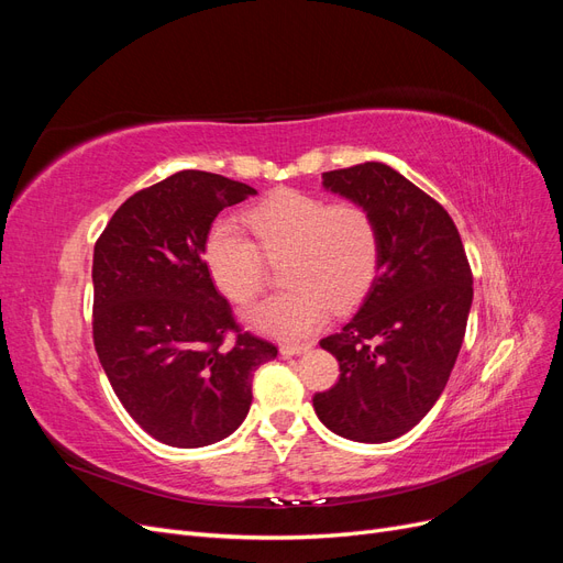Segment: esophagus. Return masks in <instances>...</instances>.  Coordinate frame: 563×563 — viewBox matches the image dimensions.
<instances>
[{
  "instance_id": "34e87169",
  "label": "esophagus",
  "mask_w": 563,
  "mask_h": 563,
  "mask_svg": "<svg viewBox=\"0 0 563 563\" xmlns=\"http://www.w3.org/2000/svg\"><path fill=\"white\" fill-rule=\"evenodd\" d=\"M310 347H312V343H294V345H282L279 352H282L284 356H298V354H302V352H308Z\"/></svg>"
}]
</instances>
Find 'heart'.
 <instances>
[{"mask_svg": "<svg viewBox=\"0 0 563 563\" xmlns=\"http://www.w3.org/2000/svg\"><path fill=\"white\" fill-rule=\"evenodd\" d=\"M253 244L218 220L203 236L201 258L216 288L236 305L263 291L265 263H279L288 288L246 312L258 331L294 340L321 327L329 310L345 312L368 294L378 275V230L354 201L327 203L298 190H279L246 211Z\"/></svg>", "mask_w": 563, "mask_h": 563, "instance_id": "b5f03b06", "label": "heart"}]
</instances>
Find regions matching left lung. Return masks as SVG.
<instances>
[{
	"mask_svg": "<svg viewBox=\"0 0 563 563\" xmlns=\"http://www.w3.org/2000/svg\"><path fill=\"white\" fill-rule=\"evenodd\" d=\"M327 190L364 207L378 230V275L362 308L321 347L340 364L317 391L314 413L364 444L406 434L444 391L472 308V269L457 228L395 168L366 162L321 176Z\"/></svg>",
	"mask_w": 563,
	"mask_h": 563,
	"instance_id": "obj_1",
	"label": "left lung"
}]
</instances>
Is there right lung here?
<instances>
[{
    "mask_svg": "<svg viewBox=\"0 0 563 563\" xmlns=\"http://www.w3.org/2000/svg\"><path fill=\"white\" fill-rule=\"evenodd\" d=\"M251 195L240 180L178 172L129 197L96 242L100 366L126 413L166 446L230 437L251 408L253 371L277 356L275 345L240 329L201 258L216 216Z\"/></svg>",
    "mask_w": 563,
    "mask_h": 563,
    "instance_id": "obj_1",
    "label": "right lung"
}]
</instances>
